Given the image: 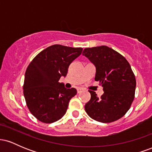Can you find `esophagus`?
I'll return each instance as SVG.
<instances>
[{
	"label": "esophagus",
	"mask_w": 152,
	"mask_h": 152,
	"mask_svg": "<svg viewBox=\"0 0 152 152\" xmlns=\"http://www.w3.org/2000/svg\"><path fill=\"white\" fill-rule=\"evenodd\" d=\"M83 91V89L82 88H77V92H78V94H80V93H81L82 91Z\"/></svg>",
	"instance_id": "34e87169"
}]
</instances>
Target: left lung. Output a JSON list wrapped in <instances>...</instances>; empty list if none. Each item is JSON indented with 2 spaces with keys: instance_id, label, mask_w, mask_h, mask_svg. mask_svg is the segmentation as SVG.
Instances as JSON below:
<instances>
[{
  "instance_id": "8db88e82",
  "label": "left lung",
  "mask_w": 152,
  "mask_h": 152,
  "mask_svg": "<svg viewBox=\"0 0 152 152\" xmlns=\"http://www.w3.org/2000/svg\"><path fill=\"white\" fill-rule=\"evenodd\" d=\"M82 54L96 67L95 81H99L104 91L100 98L88 91L91 99L85 105L87 114L102 123L119 119L130 109L135 94L136 78L130 64L106 46L85 48Z\"/></svg>"
}]
</instances>
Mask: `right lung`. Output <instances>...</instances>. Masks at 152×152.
Segmentation results:
<instances>
[{
	"label": "right lung",
	"mask_w": 152,
	"mask_h": 152,
	"mask_svg": "<svg viewBox=\"0 0 152 152\" xmlns=\"http://www.w3.org/2000/svg\"><path fill=\"white\" fill-rule=\"evenodd\" d=\"M82 48L56 44L43 50L30 63L25 74L23 95L31 113L39 121L50 124L66 114L69 101L77 93L58 81L66 77L70 64Z\"/></svg>",
	"instance_id": "obj_1"
}]
</instances>
